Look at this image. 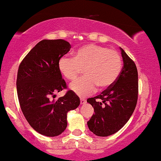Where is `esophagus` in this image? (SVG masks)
<instances>
[{
    "mask_svg": "<svg viewBox=\"0 0 161 161\" xmlns=\"http://www.w3.org/2000/svg\"><path fill=\"white\" fill-rule=\"evenodd\" d=\"M86 103V100L84 98H80V105H84Z\"/></svg>",
    "mask_w": 161,
    "mask_h": 161,
    "instance_id": "34e87169",
    "label": "esophagus"
}]
</instances>
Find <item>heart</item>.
Segmentation results:
<instances>
[{"label": "heart", "mask_w": 161, "mask_h": 161, "mask_svg": "<svg viewBox=\"0 0 161 161\" xmlns=\"http://www.w3.org/2000/svg\"><path fill=\"white\" fill-rule=\"evenodd\" d=\"M58 69L63 77L73 80L84 69L85 77L69 85L74 94L84 97L107 88L117 80L122 69V59L118 52L105 46L88 44L77 49L74 58L63 56L58 61Z\"/></svg>", "instance_id": "b5f03b06"}]
</instances>
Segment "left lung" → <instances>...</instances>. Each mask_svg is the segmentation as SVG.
Segmentation results:
<instances>
[{"instance_id": "left-lung-1", "label": "left lung", "mask_w": 161, "mask_h": 161, "mask_svg": "<svg viewBox=\"0 0 161 161\" xmlns=\"http://www.w3.org/2000/svg\"><path fill=\"white\" fill-rule=\"evenodd\" d=\"M120 51L123 67L117 80L101 94L87 100L94 111L87 126L98 136H108L120 130L130 119L137 103L136 66L121 47Z\"/></svg>"}]
</instances>
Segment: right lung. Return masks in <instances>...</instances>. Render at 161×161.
I'll list each match as a JSON object with an SVG mask.
<instances>
[{"mask_svg": "<svg viewBox=\"0 0 161 161\" xmlns=\"http://www.w3.org/2000/svg\"><path fill=\"white\" fill-rule=\"evenodd\" d=\"M71 46L63 39H43L21 61L18 71L17 93L21 109L29 125L46 136H56L67 126V113L80 105L72 91L55 100L56 93L67 87L58 61Z\"/></svg>", "mask_w": 161, "mask_h": 161, "instance_id": "add662e5", "label": "right lung"}]
</instances>
